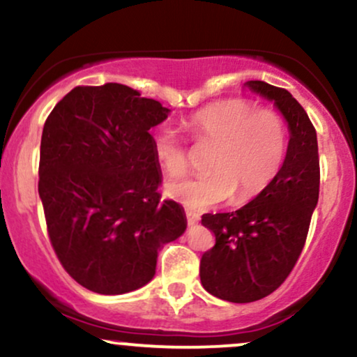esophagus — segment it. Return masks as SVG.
<instances>
[{"label": "esophagus", "instance_id": "34e87169", "mask_svg": "<svg viewBox=\"0 0 357 357\" xmlns=\"http://www.w3.org/2000/svg\"><path fill=\"white\" fill-rule=\"evenodd\" d=\"M186 221L188 225H196L198 223V215H195V213L191 211H186Z\"/></svg>", "mask_w": 357, "mask_h": 357}]
</instances>
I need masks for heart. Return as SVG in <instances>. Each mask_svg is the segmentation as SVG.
Listing matches in <instances>:
<instances>
[{
	"label": "heart",
	"mask_w": 357,
	"mask_h": 357,
	"mask_svg": "<svg viewBox=\"0 0 357 357\" xmlns=\"http://www.w3.org/2000/svg\"><path fill=\"white\" fill-rule=\"evenodd\" d=\"M198 147H211L206 174L171 179L166 192L192 210H208L231 198L245 204L261 195L284 166L289 151L285 119L273 109H258L252 100L221 99L196 110L184 122ZM159 167L178 176L190 165L184 144L166 127L153 134Z\"/></svg>",
	"instance_id": "heart-1"
}]
</instances>
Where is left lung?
<instances>
[{"instance_id": "left-lung-1", "label": "left lung", "mask_w": 357, "mask_h": 357, "mask_svg": "<svg viewBox=\"0 0 357 357\" xmlns=\"http://www.w3.org/2000/svg\"><path fill=\"white\" fill-rule=\"evenodd\" d=\"M247 85L275 102L289 122L290 141L280 173L261 195L236 211L202 216L215 233V245L199 261L202 284L211 296L235 304L270 296L290 275L321 184L317 134L304 107L285 89L261 80Z\"/></svg>"}]
</instances>
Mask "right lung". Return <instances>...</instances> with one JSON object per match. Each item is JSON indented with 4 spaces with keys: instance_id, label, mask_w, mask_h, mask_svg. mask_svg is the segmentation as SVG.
Instances as JSON below:
<instances>
[{
    "instance_id": "add662e5",
    "label": "right lung",
    "mask_w": 357,
    "mask_h": 357,
    "mask_svg": "<svg viewBox=\"0 0 357 357\" xmlns=\"http://www.w3.org/2000/svg\"><path fill=\"white\" fill-rule=\"evenodd\" d=\"M167 112L127 85H79L45 121L38 192L47 231L65 272L92 292L146 285L162 245L186 230L183 208L158 191L149 129Z\"/></svg>"
}]
</instances>
